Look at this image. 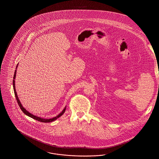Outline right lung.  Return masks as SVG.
<instances>
[{
  "label": "right lung",
  "instance_id": "1",
  "mask_svg": "<svg viewBox=\"0 0 159 159\" xmlns=\"http://www.w3.org/2000/svg\"><path fill=\"white\" fill-rule=\"evenodd\" d=\"M18 65H19V63L17 65V66H16V69H17V68L18 67ZM16 69L15 70V74H14V76H13V89H14V92H15V97H16V100H17V102H18V104H19V106H20V109L21 110V111H23V112H24V114L26 115V116H29L30 117H31V118H33L34 120H39V121H40V122H52L53 120H56L57 118H59L61 116H62L63 114H64V112H65V111L66 110V107H65V108H64V109L60 113V114H59L58 116H55V117H53V118H49V119H45V118H41V117H39V116H34L33 114H31L30 112H29V111H27V110H25V108H24V107H23V106H22V104H21V102L20 101L19 98V97L17 96V92H16V89H15V79H16V72H17V70H16Z\"/></svg>",
  "mask_w": 159,
  "mask_h": 159
}]
</instances>
